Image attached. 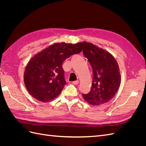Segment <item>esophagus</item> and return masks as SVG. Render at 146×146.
Segmentation results:
<instances>
[{"label":"esophagus","mask_w":146,"mask_h":146,"mask_svg":"<svg viewBox=\"0 0 146 146\" xmlns=\"http://www.w3.org/2000/svg\"><path fill=\"white\" fill-rule=\"evenodd\" d=\"M78 80H76V81H73L72 82V84L73 85H78Z\"/></svg>","instance_id":"obj_1"}]
</instances>
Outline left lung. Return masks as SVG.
Listing matches in <instances>:
<instances>
[{"label": "left lung", "mask_w": 146, "mask_h": 146, "mask_svg": "<svg viewBox=\"0 0 146 146\" xmlns=\"http://www.w3.org/2000/svg\"><path fill=\"white\" fill-rule=\"evenodd\" d=\"M83 53L92 68L91 91L82 94L91 105L108 102L115 96L120 87L121 77L118 63L110 53L93 44L83 41Z\"/></svg>", "instance_id": "1"}]
</instances>
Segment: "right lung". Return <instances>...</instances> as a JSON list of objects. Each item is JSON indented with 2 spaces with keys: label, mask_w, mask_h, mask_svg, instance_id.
Segmentation results:
<instances>
[{
  "label": "right lung",
  "mask_w": 146,
  "mask_h": 146,
  "mask_svg": "<svg viewBox=\"0 0 146 146\" xmlns=\"http://www.w3.org/2000/svg\"><path fill=\"white\" fill-rule=\"evenodd\" d=\"M83 49V42L55 43L35 54L26 66L24 81L33 98L48 102L58 97L66 84L63 61Z\"/></svg>",
  "instance_id": "right-lung-1"
}]
</instances>
